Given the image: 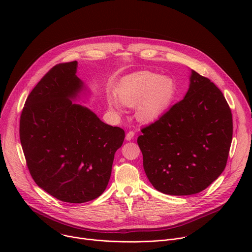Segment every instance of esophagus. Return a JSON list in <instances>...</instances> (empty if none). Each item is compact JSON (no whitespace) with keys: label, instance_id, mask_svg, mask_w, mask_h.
Segmentation results:
<instances>
[{"label":"esophagus","instance_id":"1","mask_svg":"<svg viewBox=\"0 0 252 252\" xmlns=\"http://www.w3.org/2000/svg\"><path fill=\"white\" fill-rule=\"evenodd\" d=\"M134 132L133 131H128L127 133H126V140H131L133 137H134Z\"/></svg>","mask_w":252,"mask_h":252}]
</instances>
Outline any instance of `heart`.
Returning <instances> with one entry per match:
<instances>
[{"label":"heart","instance_id":"obj_1","mask_svg":"<svg viewBox=\"0 0 252 252\" xmlns=\"http://www.w3.org/2000/svg\"><path fill=\"white\" fill-rule=\"evenodd\" d=\"M117 96L106 97L107 109L114 115L124 114V105L135 106V118L143 124L160 119L172 105L177 87L168 76L141 70L126 78L117 88Z\"/></svg>","mask_w":252,"mask_h":252}]
</instances>
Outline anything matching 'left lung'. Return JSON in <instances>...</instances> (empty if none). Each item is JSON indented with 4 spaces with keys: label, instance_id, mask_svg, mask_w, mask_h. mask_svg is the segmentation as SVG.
I'll return each mask as SVG.
<instances>
[{
    "label": "left lung",
    "instance_id": "8db88e82",
    "mask_svg": "<svg viewBox=\"0 0 252 252\" xmlns=\"http://www.w3.org/2000/svg\"><path fill=\"white\" fill-rule=\"evenodd\" d=\"M137 143L153 187L169 195L195 194L224 170L232 116L221 91L190 69L183 100L141 129Z\"/></svg>",
    "mask_w": 252,
    "mask_h": 252
}]
</instances>
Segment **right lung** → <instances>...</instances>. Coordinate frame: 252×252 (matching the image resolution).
Segmentation results:
<instances>
[{
    "mask_svg": "<svg viewBox=\"0 0 252 252\" xmlns=\"http://www.w3.org/2000/svg\"><path fill=\"white\" fill-rule=\"evenodd\" d=\"M77 68L76 61L55 65L29 94L20 120L22 148L34 183L69 203L93 200L104 191L125 139L124 129L75 102L91 95Z\"/></svg>",
    "mask_w": 252,
    "mask_h": 252,
    "instance_id": "add662e5",
    "label": "right lung"
}]
</instances>
